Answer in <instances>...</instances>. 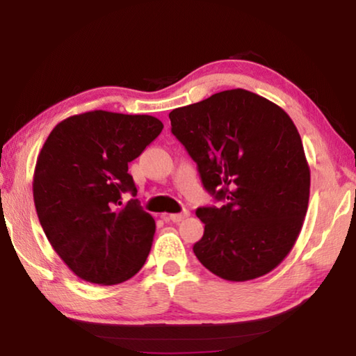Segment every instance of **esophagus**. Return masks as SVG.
<instances>
[{
    "label": "esophagus",
    "mask_w": 356,
    "mask_h": 356,
    "mask_svg": "<svg viewBox=\"0 0 356 356\" xmlns=\"http://www.w3.org/2000/svg\"><path fill=\"white\" fill-rule=\"evenodd\" d=\"M186 216H188V210H184L182 213H172V215H168L166 216V220H170V221H172V222H180V221H184Z\"/></svg>",
    "instance_id": "obj_1"
}]
</instances>
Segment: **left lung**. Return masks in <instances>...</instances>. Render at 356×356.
<instances>
[{
    "label": "left lung",
    "mask_w": 356,
    "mask_h": 356,
    "mask_svg": "<svg viewBox=\"0 0 356 356\" xmlns=\"http://www.w3.org/2000/svg\"><path fill=\"white\" fill-rule=\"evenodd\" d=\"M171 131L196 161L220 207H200V262L227 281L267 275L284 261L308 210L311 174L289 114L245 89L170 113Z\"/></svg>",
    "instance_id": "left-lung-1"
}]
</instances>
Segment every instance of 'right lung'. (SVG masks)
Here are the masks:
<instances>
[{
	"instance_id": "right-lung-1",
	"label": "right lung",
	"mask_w": 356,
	"mask_h": 356,
	"mask_svg": "<svg viewBox=\"0 0 356 356\" xmlns=\"http://www.w3.org/2000/svg\"><path fill=\"white\" fill-rule=\"evenodd\" d=\"M163 130L147 114L88 111L59 122L35 163L33 195L48 242L64 264L94 284L113 286L140 272L155 221L138 200L129 163Z\"/></svg>"
}]
</instances>
